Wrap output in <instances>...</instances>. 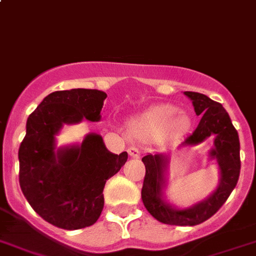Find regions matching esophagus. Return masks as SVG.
Returning <instances> with one entry per match:
<instances>
[{
    "instance_id": "esophagus-1",
    "label": "esophagus",
    "mask_w": 256,
    "mask_h": 256,
    "mask_svg": "<svg viewBox=\"0 0 256 256\" xmlns=\"http://www.w3.org/2000/svg\"><path fill=\"white\" fill-rule=\"evenodd\" d=\"M128 154H130V158H138L139 156H140V151H139L136 147H130L128 150Z\"/></svg>"
}]
</instances>
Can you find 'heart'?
<instances>
[{
	"instance_id": "heart-1",
	"label": "heart",
	"mask_w": 256,
	"mask_h": 256,
	"mask_svg": "<svg viewBox=\"0 0 256 256\" xmlns=\"http://www.w3.org/2000/svg\"><path fill=\"white\" fill-rule=\"evenodd\" d=\"M190 126V117L184 112H178L170 104L158 105L130 124V132L138 139L158 138L165 132L180 134Z\"/></svg>"
}]
</instances>
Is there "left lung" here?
Segmentation results:
<instances>
[{
    "mask_svg": "<svg viewBox=\"0 0 256 256\" xmlns=\"http://www.w3.org/2000/svg\"><path fill=\"white\" fill-rule=\"evenodd\" d=\"M184 95L192 102L195 113L200 114L202 118L198 128L184 139L181 147L199 144L208 136L214 135V147L210 152V156L216 158L220 166V184L206 200L186 210H176L161 198L168 160L164 154H147L142 158L146 166L142 200L147 211L160 222L192 226L212 218L226 202L240 178L241 158L238 132L222 105L198 92L186 91Z\"/></svg>",
    "mask_w": 256,
    "mask_h": 256,
    "instance_id": "obj_1",
    "label": "left lung"
}]
</instances>
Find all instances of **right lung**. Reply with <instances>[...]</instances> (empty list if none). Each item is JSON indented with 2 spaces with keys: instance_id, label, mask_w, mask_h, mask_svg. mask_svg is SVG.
<instances>
[{
  "instance_id": "1",
  "label": "right lung",
  "mask_w": 256,
  "mask_h": 256,
  "mask_svg": "<svg viewBox=\"0 0 256 256\" xmlns=\"http://www.w3.org/2000/svg\"><path fill=\"white\" fill-rule=\"evenodd\" d=\"M105 98V92L86 88L52 92L27 120L18 152L19 184L34 211L61 229L95 224L104 207L105 182L128 160V152H109L98 134L54 151V136L65 124L100 121Z\"/></svg>"
}]
</instances>
